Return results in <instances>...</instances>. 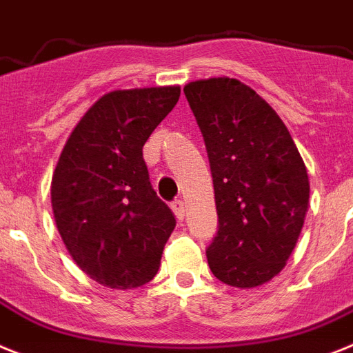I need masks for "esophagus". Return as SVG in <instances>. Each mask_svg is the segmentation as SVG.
Here are the masks:
<instances>
[{
  "label": "esophagus",
  "mask_w": 353,
  "mask_h": 353,
  "mask_svg": "<svg viewBox=\"0 0 353 353\" xmlns=\"http://www.w3.org/2000/svg\"><path fill=\"white\" fill-rule=\"evenodd\" d=\"M171 209H173V212L176 214V218L183 219V216H185V207H183V201L182 200H173V201H171Z\"/></svg>",
  "instance_id": "34e87169"
}]
</instances>
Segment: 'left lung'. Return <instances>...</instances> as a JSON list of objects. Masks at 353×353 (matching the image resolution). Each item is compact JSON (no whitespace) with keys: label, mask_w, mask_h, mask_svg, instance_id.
Masks as SVG:
<instances>
[{"label":"left lung","mask_w":353,"mask_h":353,"mask_svg":"<svg viewBox=\"0 0 353 353\" xmlns=\"http://www.w3.org/2000/svg\"><path fill=\"white\" fill-rule=\"evenodd\" d=\"M205 141L218 210L207 248L216 279L255 288L285 266L309 203V176L276 112L234 78L183 87Z\"/></svg>","instance_id":"1"}]
</instances>
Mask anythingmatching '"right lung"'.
<instances>
[{
    "mask_svg": "<svg viewBox=\"0 0 353 353\" xmlns=\"http://www.w3.org/2000/svg\"><path fill=\"white\" fill-rule=\"evenodd\" d=\"M180 87L114 90L69 135L51 180L57 228L98 284L130 289L155 276L176 219L150 182L143 146Z\"/></svg>",
    "mask_w": 353,
    "mask_h": 353,
    "instance_id": "right-lung-1",
    "label": "right lung"
}]
</instances>
